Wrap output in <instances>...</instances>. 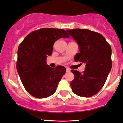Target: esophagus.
<instances>
[{"mask_svg": "<svg viewBox=\"0 0 123 123\" xmlns=\"http://www.w3.org/2000/svg\"><path fill=\"white\" fill-rule=\"evenodd\" d=\"M70 69H69V68H67L66 69V71H67V73H69V72H70Z\"/></svg>", "mask_w": 123, "mask_h": 123, "instance_id": "1", "label": "esophagus"}]
</instances>
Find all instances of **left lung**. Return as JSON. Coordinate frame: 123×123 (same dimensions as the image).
I'll return each mask as SVG.
<instances>
[{
  "mask_svg": "<svg viewBox=\"0 0 123 123\" xmlns=\"http://www.w3.org/2000/svg\"><path fill=\"white\" fill-rule=\"evenodd\" d=\"M79 45L75 62L86 64L83 73L72 69L74 79L70 86L73 92L79 96L90 97L102 88L112 68L110 44L102 35L87 29L67 30Z\"/></svg>",
  "mask_w": 123,
  "mask_h": 123,
  "instance_id": "obj_1",
  "label": "left lung"
}]
</instances>
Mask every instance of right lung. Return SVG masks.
<instances>
[{
	"mask_svg": "<svg viewBox=\"0 0 123 123\" xmlns=\"http://www.w3.org/2000/svg\"><path fill=\"white\" fill-rule=\"evenodd\" d=\"M69 37L63 29L40 28L28 34L19 44L17 69L24 87L31 95L42 99L55 92L66 68L62 65L50 67L46 60L52 54L55 42Z\"/></svg>",
	"mask_w": 123,
	"mask_h": 123,
	"instance_id": "1",
	"label": "right lung"
}]
</instances>
